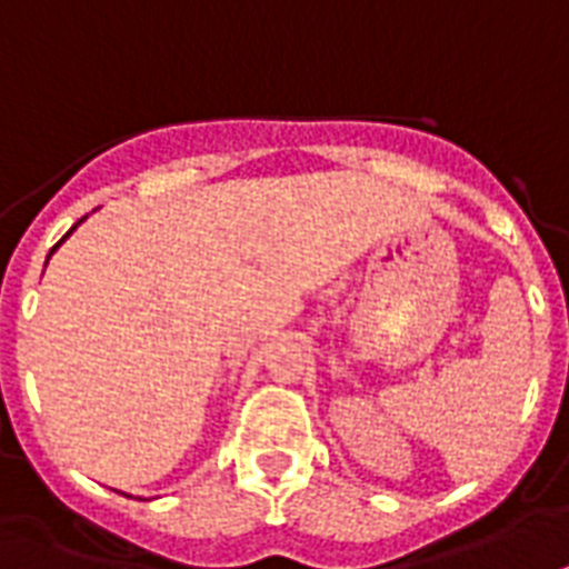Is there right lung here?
<instances>
[{
	"mask_svg": "<svg viewBox=\"0 0 569 569\" xmlns=\"http://www.w3.org/2000/svg\"><path fill=\"white\" fill-rule=\"evenodd\" d=\"M69 233H72V230H69ZM69 233H67V237H69ZM67 237H63V239H67ZM63 239H60V242H63ZM60 242H58V244H60ZM58 244H54V248H58ZM54 248H52V251H54Z\"/></svg>",
	"mask_w": 569,
	"mask_h": 569,
	"instance_id": "1",
	"label": "right lung"
}]
</instances>
